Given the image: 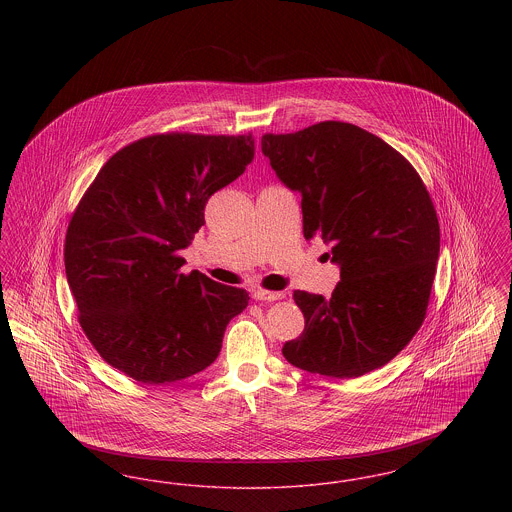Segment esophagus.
<instances>
[{"label": "esophagus", "instance_id": "1", "mask_svg": "<svg viewBox=\"0 0 512 512\" xmlns=\"http://www.w3.org/2000/svg\"><path fill=\"white\" fill-rule=\"evenodd\" d=\"M253 299L257 301H278L284 299V292H267V290H255Z\"/></svg>", "mask_w": 512, "mask_h": 512}]
</instances>
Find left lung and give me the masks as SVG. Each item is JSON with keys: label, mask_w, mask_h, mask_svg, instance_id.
Segmentation results:
<instances>
[{"label": "left lung", "mask_w": 512, "mask_h": 512, "mask_svg": "<svg viewBox=\"0 0 512 512\" xmlns=\"http://www.w3.org/2000/svg\"><path fill=\"white\" fill-rule=\"evenodd\" d=\"M263 155L301 195L303 236L330 245L340 282L332 297L293 292L305 330L288 363L357 378L390 363L426 317L439 257V222L413 165L349 122L265 134Z\"/></svg>", "instance_id": "obj_1"}]
</instances>
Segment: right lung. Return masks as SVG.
Here are the masks:
<instances>
[{
    "instance_id": "obj_1",
    "label": "right lung",
    "mask_w": 512,
    "mask_h": 512,
    "mask_svg": "<svg viewBox=\"0 0 512 512\" xmlns=\"http://www.w3.org/2000/svg\"><path fill=\"white\" fill-rule=\"evenodd\" d=\"M251 136L157 134L117 151L80 199L65 238L78 320L105 363L142 384L201 372L219 357L249 293L192 270L180 251L205 205L253 161Z\"/></svg>"
}]
</instances>
